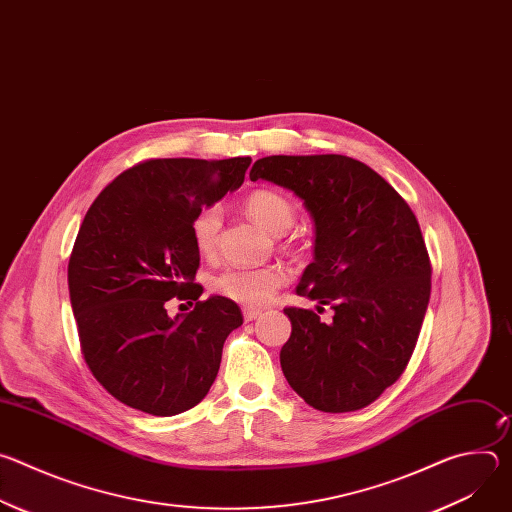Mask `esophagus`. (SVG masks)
<instances>
[{"label": "esophagus", "instance_id": "1", "mask_svg": "<svg viewBox=\"0 0 512 512\" xmlns=\"http://www.w3.org/2000/svg\"><path fill=\"white\" fill-rule=\"evenodd\" d=\"M259 314H261V310H255V308H247V310L243 312L245 322H253V320H257V318H259Z\"/></svg>", "mask_w": 512, "mask_h": 512}]
</instances>
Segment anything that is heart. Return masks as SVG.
<instances>
[{"label":"heart","mask_w":512,"mask_h":512,"mask_svg":"<svg viewBox=\"0 0 512 512\" xmlns=\"http://www.w3.org/2000/svg\"><path fill=\"white\" fill-rule=\"evenodd\" d=\"M245 210L269 233L281 235L296 221V206L287 196L275 190H255L245 200ZM221 210L206 208L192 223L194 245L200 253L210 255L221 233ZM287 281V271L279 265L251 267V269H227L212 279V289L223 298H229L247 308H261L271 302L275 291Z\"/></svg>","instance_id":"b5f03b06"}]
</instances>
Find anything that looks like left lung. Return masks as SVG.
Listing matches in <instances>:
<instances>
[{
  "label": "left lung",
  "instance_id": "8db88e82",
  "mask_svg": "<svg viewBox=\"0 0 512 512\" xmlns=\"http://www.w3.org/2000/svg\"><path fill=\"white\" fill-rule=\"evenodd\" d=\"M249 178L300 196L314 218V261L298 296L330 306V324L285 308L281 371L308 405L346 413L371 405L405 371L431 294V265L409 204L358 160L269 156Z\"/></svg>",
  "mask_w": 512,
  "mask_h": 512
}]
</instances>
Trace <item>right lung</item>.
<instances>
[{
    "label": "right lung",
    "mask_w": 512,
    "mask_h": 512,
    "mask_svg": "<svg viewBox=\"0 0 512 512\" xmlns=\"http://www.w3.org/2000/svg\"><path fill=\"white\" fill-rule=\"evenodd\" d=\"M251 158H164L121 172L95 198L68 261L70 306L85 362L117 401L170 417L198 405L227 336L243 324L223 296L200 302L192 223L237 190ZM172 297L196 301L170 319Z\"/></svg>",
    "instance_id": "add662e5"
}]
</instances>
